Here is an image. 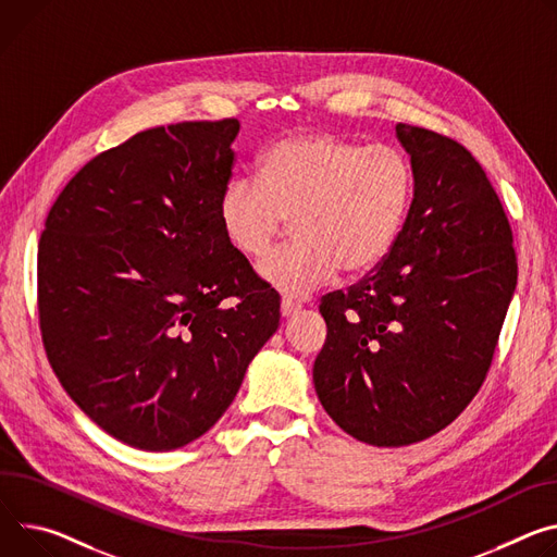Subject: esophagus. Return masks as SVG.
I'll return each instance as SVG.
<instances>
[{"mask_svg":"<svg viewBox=\"0 0 557 557\" xmlns=\"http://www.w3.org/2000/svg\"><path fill=\"white\" fill-rule=\"evenodd\" d=\"M301 311V305H297V301H290V299H282V307H280V313L282 318H293Z\"/></svg>","mask_w":557,"mask_h":557,"instance_id":"34e87169","label":"esophagus"}]
</instances>
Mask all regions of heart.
<instances>
[{
    "mask_svg": "<svg viewBox=\"0 0 557 557\" xmlns=\"http://www.w3.org/2000/svg\"><path fill=\"white\" fill-rule=\"evenodd\" d=\"M411 197L413 171L397 148L309 133L275 141L260 162V180H231L218 215L226 242L256 262L293 222L297 242L262 262L260 277L299 299L339 271L358 277L380 267Z\"/></svg>",
    "mask_w": 557,
    "mask_h": 557,
    "instance_id": "b5f03b06",
    "label": "heart"
}]
</instances>
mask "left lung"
<instances>
[{
  "mask_svg": "<svg viewBox=\"0 0 557 557\" xmlns=\"http://www.w3.org/2000/svg\"><path fill=\"white\" fill-rule=\"evenodd\" d=\"M395 131L411 153L413 205L384 262L322 297L326 342L313 364L333 422L393 448L469 407L518 282L511 224L478 160L435 131Z\"/></svg>",
  "mask_w": 557,
  "mask_h": 557,
  "instance_id": "8db88e82",
  "label": "left lung"
}]
</instances>
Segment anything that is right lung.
Masks as SVG:
<instances>
[{
	"label": "right lung",
	"mask_w": 557,
	"mask_h": 557,
	"mask_svg": "<svg viewBox=\"0 0 557 557\" xmlns=\"http://www.w3.org/2000/svg\"><path fill=\"white\" fill-rule=\"evenodd\" d=\"M237 131L180 122L102 150L39 237L46 358L97 426L141 450L205 435L280 324V297L220 226Z\"/></svg>",
	"instance_id": "obj_1"
}]
</instances>
